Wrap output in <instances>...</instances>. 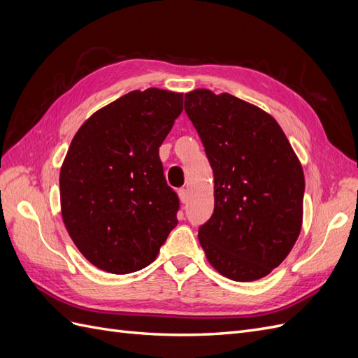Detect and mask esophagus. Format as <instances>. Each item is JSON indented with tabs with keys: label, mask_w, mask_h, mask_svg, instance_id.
Wrapping results in <instances>:
<instances>
[{
	"label": "esophagus",
	"mask_w": 358,
	"mask_h": 358,
	"mask_svg": "<svg viewBox=\"0 0 358 358\" xmlns=\"http://www.w3.org/2000/svg\"><path fill=\"white\" fill-rule=\"evenodd\" d=\"M179 199H180V201H182L183 204L188 203V200H189V192H188V189H185V188L179 189Z\"/></svg>",
	"instance_id": "1"
}]
</instances>
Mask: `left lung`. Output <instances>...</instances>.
I'll return each instance as SVG.
<instances>
[{"instance_id": "left-lung-1", "label": "left lung", "mask_w": 358, "mask_h": 358, "mask_svg": "<svg viewBox=\"0 0 358 358\" xmlns=\"http://www.w3.org/2000/svg\"><path fill=\"white\" fill-rule=\"evenodd\" d=\"M185 112L213 170L215 208L199 229L204 254L233 280L264 278L301 229L305 176L294 150L272 116L230 94L188 92Z\"/></svg>"}]
</instances>
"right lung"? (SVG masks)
I'll return each instance as SVG.
<instances>
[{"label":"right lung","mask_w":358,"mask_h":358,"mask_svg":"<svg viewBox=\"0 0 358 358\" xmlns=\"http://www.w3.org/2000/svg\"><path fill=\"white\" fill-rule=\"evenodd\" d=\"M183 110V94L133 91L76 133L59 175L64 224L83 257L104 272L149 266L178 225L179 199L159 146Z\"/></svg>","instance_id":"obj_1"}]
</instances>
